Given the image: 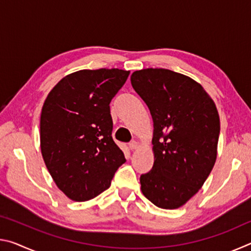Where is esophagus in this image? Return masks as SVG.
I'll return each mask as SVG.
<instances>
[{
	"label": "esophagus",
	"instance_id": "1",
	"mask_svg": "<svg viewBox=\"0 0 251 251\" xmlns=\"http://www.w3.org/2000/svg\"><path fill=\"white\" fill-rule=\"evenodd\" d=\"M138 146H139V145H138V143H137V142H131V143H129V145H128L129 150H131V151L137 150Z\"/></svg>",
	"mask_w": 251,
	"mask_h": 251
}]
</instances>
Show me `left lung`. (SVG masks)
Listing matches in <instances>:
<instances>
[{"instance_id":"left-lung-1","label":"left lung","mask_w":251,"mask_h":251,"mask_svg":"<svg viewBox=\"0 0 251 251\" xmlns=\"http://www.w3.org/2000/svg\"><path fill=\"white\" fill-rule=\"evenodd\" d=\"M154 123V165L141 189L159 208L177 209L196 195L217 158L220 121L209 94L189 76L165 69L130 76Z\"/></svg>"}]
</instances>
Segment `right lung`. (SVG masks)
<instances>
[{
    "label": "right lung",
    "mask_w": 251,
    "mask_h": 251,
    "mask_svg": "<svg viewBox=\"0 0 251 251\" xmlns=\"http://www.w3.org/2000/svg\"><path fill=\"white\" fill-rule=\"evenodd\" d=\"M129 71L80 70L63 77L41 112L40 146L56 186L74 201L99 196L126 161L112 138L109 103Z\"/></svg>",
    "instance_id": "right-lung-1"
}]
</instances>
